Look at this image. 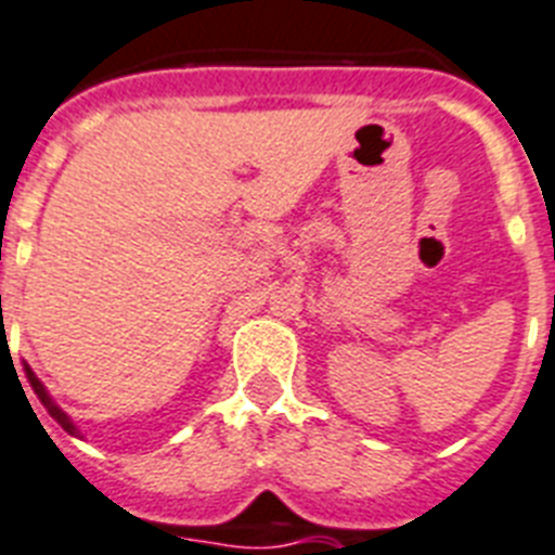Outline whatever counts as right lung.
I'll list each match as a JSON object with an SVG mask.
<instances>
[{
  "label": "right lung",
  "mask_w": 555,
  "mask_h": 555,
  "mask_svg": "<svg viewBox=\"0 0 555 555\" xmlns=\"http://www.w3.org/2000/svg\"><path fill=\"white\" fill-rule=\"evenodd\" d=\"M25 375H27V384H30L33 395H36V398L41 400V406L48 409L50 417H53V421L59 423V426H62L64 431H69V435H73V437H81V431H78V426H76V423H73V417H69V414L64 412V409L59 406V403H55L53 398H50L48 386H44L39 378H36V372H33L27 364H25Z\"/></svg>",
  "instance_id": "right-lung-1"
}]
</instances>
